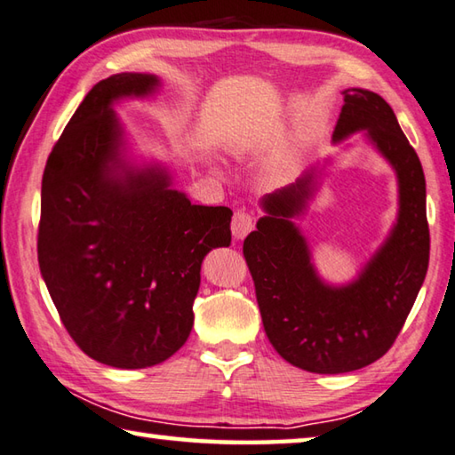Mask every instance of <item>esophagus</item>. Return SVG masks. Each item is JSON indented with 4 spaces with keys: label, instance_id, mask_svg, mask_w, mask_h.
I'll return each mask as SVG.
<instances>
[{
    "label": "esophagus",
    "instance_id": "34e87169",
    "mask_svg": "<svg viewBox=\"0 0 455 455\" xmlns=\"http://www.w3.org/2000/svg\"><path fill=\"white\" fill-rule=\"evenodd\" d=\"M254 229V215L250 212L237 210L232 218V234L235 240H243Z\"/></svg>",
    "mask_w": 455,
    "mask_h": 455
}]
</instances>
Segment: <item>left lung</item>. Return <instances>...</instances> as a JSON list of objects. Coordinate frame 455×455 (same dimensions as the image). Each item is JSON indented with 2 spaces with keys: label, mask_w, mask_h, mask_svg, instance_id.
I'll return each mask as SVG.
<instances>
[{
  "label": "left lung",
  "mask_w": 455,
  "mask_h": 455,
  "mask_svg": "<svg viewBox=\"0 0 455 455\" xmlns=\"http://www.w3.org/2000/svg\"><path fill=\"white\" fill-rule=\"evenodd\" d=\"M334 126L342 140L367 131L399 181V215L391 235L347 286L318 278L310 250L292 218L316 191V171L262 199L267 215L243 240L264 331L282 359L320 375L367 367L389 351L426 280L429 226L426 175L419 157L381 96L351 88Z\"/></svg>",
  "instance_id": "obj_1"
}]
</instances>
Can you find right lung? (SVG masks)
<instances>
[{
  "label": "right lung",
  "mask_w": 455,
  "mask_h": 455,
  "mask_svg": "<svg viewBox=\"0 0 455 455\" xmlns=\"http://www.w3.org/2000/svg\"><path fill=\"white\" fill-rule=\"evenodd\" d=\"M157 86L137 72L94 84L42 177L44 282L82 353L116 369L153 367L185 345L201 262L232 242L229 207L193 205L165 169H132L121 157L113 102Z\"/></svg>",
  "instance_id": "right-lung-1"
}]
</instances>
